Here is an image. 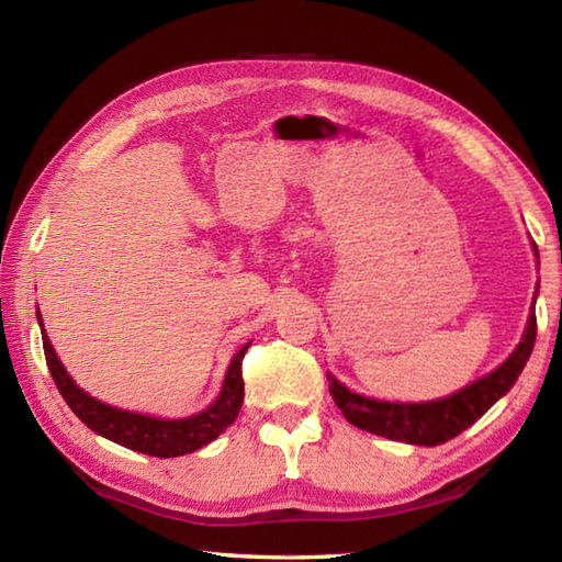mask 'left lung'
<instances>
[{"label": "left lung", "mask_w": 562, "mask_h": 562, "mask_svg": "<svg viewBox=\"0 0 562 562\" xmlns=\"http://www.w3.org/2000/svg\"><path fill=\"white\" fill-rule=\"evenodd\" d=\"M536 250V246H533ZM539 256V250H536ZM536 342V314L531 308L527 330H524L521 342L507 360L499 364L495 372L485 374L483 379L473 381L471 386L461 389L453 396L427 401V403H391L374 401L360 396V393L342 386L336 376L328 374L330 396L342 411L345 420L355 427L367 429V432L386 437L393 441H405V445L437 447L445 441L461 435L465 427H471L483 413H487L493 403H497L505 393L515 386L524 364Z\"/></svg>", "instance_id": "obj_1"}]
</instances>
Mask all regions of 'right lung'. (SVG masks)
Masks as SVG:
<instances>
[{
  "instance_id": "obj_1",
  "label": "right lung",
  "mask_w": 562,
  "mask_h": 562,
  "mask_svg": "<svg viewBox=\"0 0 562 562\" xmlns=\"http://www.w3.org/2000/svg\"><path fill=\"white\" fill-rule=\"evenodd\" d=\"M38 324L43 333V350L47 369L57 384V391L63 393V398L71 408L79 420L91 427L93 432L115 441V445L127 447L139 453H149V457L171 459L183 457V453H193L200 447L210 445L212 439H217L226 427H229L244 403V376H241V362L248 350L244 345L241 350L234 355V360L226 369L224 384L217 401L207 405L205 411L190 417H181V420H161V417L130 413L113 408L89 396L87 391L75 384V379L67 374V369L59 362L55 348L47 340V333L43 328V318L38 312Z\"/></svg>"
}]
</instances>
